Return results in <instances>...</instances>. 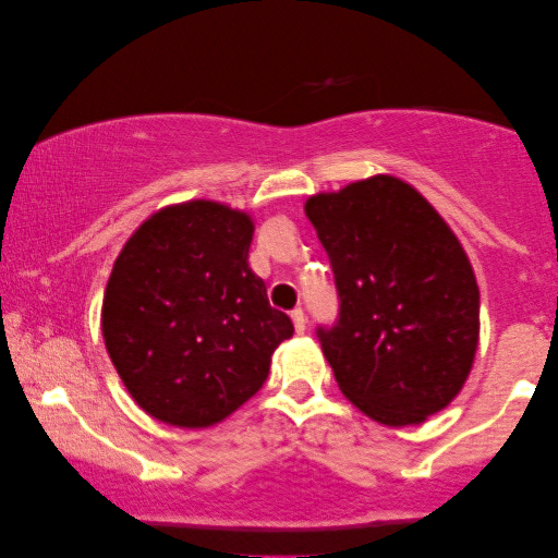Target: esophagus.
<instances>
[{"label": "esophagus", "instance_id": "esophagus-1", "mask_svg": "<svg viewBox=\"0 0 558 558\" xmlns=\"http://www.w3.org/2000/svg\"><path fill=\"white\" fill-rule=\"evenodd\" d=\"M292 323H294V330L300 332V335L307 330V315H304L302 307H294L292 310Z\"/></svg>", "mask_w": 558, "mask_h": 558}]
</instances>
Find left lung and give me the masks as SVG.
<instances>
[{
	"label": "left lung",
	"instance_id": "8db88e82",
	"mask_svg": "<svg viewBox=\"0 0 558 558\" xmlns=\"http://www.w3.org/2000/svg\"><path fill=\"white\" fill-rule=\"evenodd\" d=\"M338 317L317 338L348 401L386 426L437 414L470 376L480 289L460 241L407 182L378 174L310 197Z\"/></svg>",
	"mask_w": 558,
	"mask_h": 558
}]
</instances>
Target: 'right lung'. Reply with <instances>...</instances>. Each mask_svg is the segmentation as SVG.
<instances>
[{"label": "right lung", "mask_w": 558, "mask_h": 558, "mask_svg": "<svg viewBox=\"0 0 558 558\" xmlns=\"http://www.w3.org/2000/svg\"><path fill=\"white\" fill-rule=\"evenodd\" d=\"M254 223L210 201L159 210L126 241L101 327L126 391L159 422L201 429L243 407L294 335L248 266Z\"/></svg>", "instance_id": "right-lung-1"}]
</instances>
